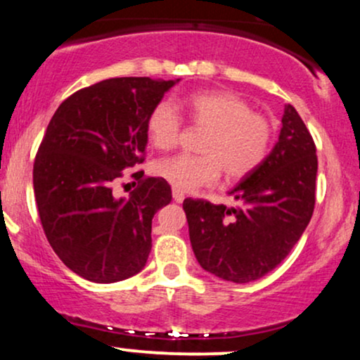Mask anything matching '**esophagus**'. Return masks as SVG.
Returning a JSON list of instances; mask_svg holds the SVG:
<instances>
[{"instance_id": "esophagus-1", "label": "esophagus", "mask_w": 360, "mask_h": 360, "mask_svg": "<svg viewBox=\"0 0 360 360\" xmlns=\"http://www.w3.org/2000/svg\"><path fill=\"white\" fill-rule=\"evenodd\" d=\"M172 198H174L176 203H183V201H184V193L183 191H177V189H172Z\"/></svg>"}]
</instances>
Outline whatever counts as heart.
<instances>
[{"label": "heart", "instance_id": "heart-1", "mask_svg": "<svg viewBox=\"0 0 360 360\" xmlns=\"http://www.w3.org/2000/svg\"><path fill=\"white\" fill-rule=\"evenodd\" d=\"M188 117L206 130L200 152L203 155L179 154L155 164L154 171L177 191H193L217 181L223 171L226 179L238 181L264 162L274 137L271 120L255 113L249 101L230 91H205L184 101ZM181 120L174 106L162 101L147 118V135L160 150L176 147Z\"/></svg>", "mask_w": 360, "mask_h": 360}]
</instances>
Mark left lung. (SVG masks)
I'll return each instance as SVG.
<instances>
[{"instance_id": "8db88e82", "label": "left lung", "mask_w": 360, "mask_h": 360, "mask_svg": "<svg viewBox=\"0 0 360 360\" xmlns=\"http://www.w3.org/2000/svg\"><path fill=\"white\" fill-rule=\"evenodd\" d=\"M281 123L269 155L229 191L237 206L201 200L183 203L198 262L223 281L250 283L276 269L311 220L315 143L295 106H284Z\"/></svg>"}]
</instances>
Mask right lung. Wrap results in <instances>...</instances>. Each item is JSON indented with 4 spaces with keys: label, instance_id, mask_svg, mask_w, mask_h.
Here are the masks:
<instances>
[{
    "label": "right lung",
    "instance_id": "obj_1",
    "mask_svg": "<svg viewBox=\"0 0 360 360\" xmlns=\"http://www.w3.org/2000/svg\"><path fill=\"white\" fill-rule=\"evenodd\" d=\"M179 79L113 77L62 101L34 164V191L51 247L91 283H118L146 267L152 218L171 203L162 177H142L128 196L113 186L142 162L147 118Z\"/></svg>",
    "mask_w": 360,
    "mask_h": 360
}]
</instances>
